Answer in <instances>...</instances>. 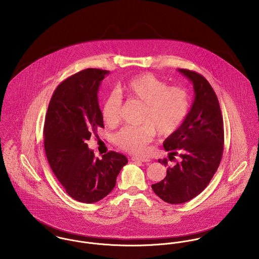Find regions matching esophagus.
Wrapping results in <instances>:
<instances>
[{
    "instance_id": "34e87169",
    "label": "esophagus",
    "mask_w": 259,
    "mask_h": 259,
    "mask_svg": "<svg viewBox=\"0 0 259 259\" xmlns=\"http://www.w3.org/2000/svg\"><path fill=\"white\" fill-rule=\"evenodd\" d=\"M133 161H143V162H149L150 159L147 157H140V156H133L131 158Z\"/></svg>"
}]
</instances>
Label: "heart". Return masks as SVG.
<instances>
[{
    "label": "heart",
    "mask_w": 259,
    "mask_h": 259,
    "mask_svg": "<svg viewBox=\"0 0 259 259\" xmlns=\"http://www.w3.org/2000/svg\"><path fill=\"white\" fill-rule=\"evenodd\" d=\"M117 93L127 101L144 104L140 120L143 124L124 126L114 136L118 148L134 154L144 153L155 133L161 137L176 133L190 110V97L185 89L168 87L167 82L152 74H138L130 78L117 88ZM119 96L111 93L103 103V118L111 126L120 120L122 103Z\"/></svg>",
    "instance_id": "obj_1"
}]
</instances>
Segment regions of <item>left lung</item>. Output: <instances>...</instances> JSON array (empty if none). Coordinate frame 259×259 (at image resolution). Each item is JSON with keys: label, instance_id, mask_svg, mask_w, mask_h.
Returning <instances> with one entry per match:
<instances>
[{"label": "left lung", "instance_id": "left-lung-1", "mask_svg": "<svg viewBox=\"0 0 259 259\" xmlns=\"http://www.w3.org/2000/svg\"><path fill=\"white\" fill-rule=\"evenodd\" d=\"M193 83L192 107L182 126L163 143L169 160L179 161L166 170L165 178L151 185L163 201L180 204L198 195L217 172L223 153L224 131L218 97L207 79L196 72L179 69ZM167 165V159H158Z\"/></svg>", "mask_w": 259, "mask_h": 259}]
</instances>
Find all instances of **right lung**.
I'll use <instances>...</instances> for the list:
<instances>
[{
    "mask_svg": "<svg viewBox=\"0 0 259 259\" xmlns=\"http://www.w3.org/2000/svg\"><path fill=\"white\" fill-rule=\"evenodd\" d=\"M109 73L91 68L63 80L52 96L45 118L44 146L49 164L67 193L85 203L107 196L127 163V158L115 151L96 158L87 145L91 136L104 127L98 91Z\"/></svg>",
    "mask_w": 259,
    "mask_h": 259,
    "instance_id": "add662e5",
    "label": "right lung"
}]
</instances>
